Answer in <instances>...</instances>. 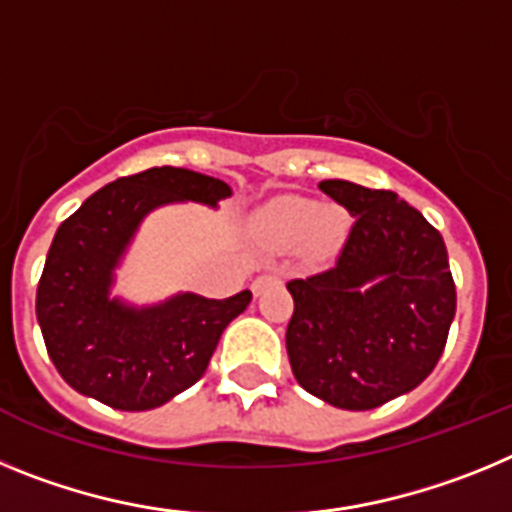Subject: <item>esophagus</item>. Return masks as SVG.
<instances>
[{
  "label": "esophagus",
  "instance_id": "esophagus-1",
  "mask_svg": "<svg viewBox=\"0 0 512 512\" xmlns=\"http://www.w3.org/2000/svg\"><path fill=\"white\" fill-rule=\"evenodd\" d=\"M274 279H277V277H271V274H261V277L253 279V284H251L253 295H261V292H264V289L269 287L271 282H274Z\"/></svg>",
  "mask_w": 512,
  "mask_h": 512
}]
</instances>
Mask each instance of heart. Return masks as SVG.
<instances>
[{"mask_svg":"<svg viewBox=\"0 0 512 512\" xmlns=\"http://www.w3.org/2000/svg\"><path fill=\"white\" fill-rule=\"evenodd\" d=\"M271 228L277 235L287 241H297L312 235L315 241L330 243L341 230V215L336 210H318V205L300 197H289V200L277 202L271 207Z\"/></svg>","mask_w":512,"mask_h":512,"instance_id":"heart-1","label":"heart"}]
</instances>
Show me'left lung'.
I'll return each mask as SVG.
<instances>
[{"label":"left lung","mask_w":512,"mask_h":512,"mask_svg":"<svg viewBox=\"0 0 512 512\" xmlns=\"http://www.w3.org/2000/svg\"><path fill=\"white\" fill-rule=\"evenodd\" d=\"M354 217L330 269L287 282V354L302 390L372 410L415 390L438 364L456 312L443 238L390 189L318 184Z\"/></svg>","instance_id":"left-lung-1"}]
</instances>
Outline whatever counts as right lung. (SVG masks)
<instances>
[{
  "mask_svg": "<svg viewBox=\"0 0 512 512\" xmlns=\"http://www.w3.org/2000/svg\"><path fill=\"white\" fill-rule=\"evenodd\" d=\"M230 187L174 166L120 176L66 217L45 259L35 312L48 356L81 395L117 410H151L200 382L223 330L251 302L176 295L156 307L110 300L112 269L153 207L217 205Z\"/></svg>",
  "mask_w": 512,
  "mask_h": 512,
  "instance_id": "add662e5",
  "label": "right lung"
}]
</instances>
